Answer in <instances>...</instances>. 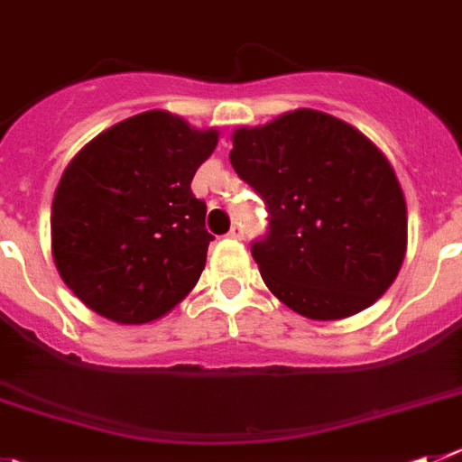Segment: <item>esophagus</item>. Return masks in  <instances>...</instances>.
I'll use <instances>...</instances> for the list:
<instances>
[{"mask_svg":"<svg viewBox=\"0 0 462 462\" xmlns=\"http://www.w3.org/2000/svg\"><path fill=\"white\" fill-rule=\"evenodd\" d=\"M228 238L243 240V238H245V228H243V224H234V226H231V231H228Z\"/></svg>","mask_w":462,"mask_h":462,"instance_id":"34e87169","label":"esophagus"}]
</instances>
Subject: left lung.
<instances>
[{"mask_svg": "<svg viewBox=\"0 0 462 462\" xmlns=\"http://www.w3.org/2000/svg\"><path fill=\"white\" fill-rule=\"evenodd\" d=\"M231 142L236 173L268 203L270 234L252 256L274 298L311 320L371 307L408 249L403 189L383 151L319 109L245 125Z\"/></svg>", "mask_w": 462, "mask_h": 462, "instance_id": "1", "label": "left lung"}]
</instances>
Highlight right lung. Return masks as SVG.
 <instances>
[{"instance_id": "add662e5", "label": "right lung", "mask_w": 462, "mask_h": 462, "mask_svg": "<svg viewBox=\"0 0 462 462\" xmlns=\"http://www.w3.org/2000/svg\"><path fill=\"white\" fill-rule=\"evenodd\" d=\"M164 109L112 125L63 169L52 199V259L88 309L121 325L169 314L206 268L213 236L189 189L217 146Z\"/></svg>"}]
</instances>
